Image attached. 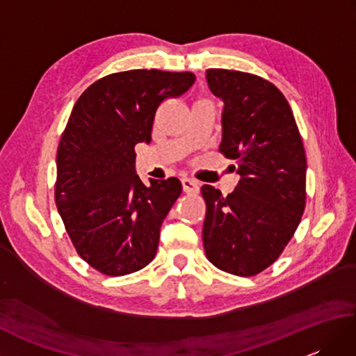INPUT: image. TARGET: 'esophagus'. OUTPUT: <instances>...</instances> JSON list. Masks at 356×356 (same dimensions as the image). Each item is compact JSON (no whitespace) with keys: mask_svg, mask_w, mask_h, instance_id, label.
Returning a JSON list of instances; mask_svg holds the SVG:
<instances>
[{"mask_svg":"<svg viewBox=\"0 0 356 356\" xmlns=\"http://www.w3.org/2000/svg\"><path fill=\"white\" fill-rule=\"evenodd\" d=\"M182 186H184V191L186 194H197L199 190H200L199 184L195 182L194 179H188V177L182 179Z\"/></svg>","mask_w":356,"mask_h":356,"instance_id":"esophagus-1","label":"esophagus"}]
</instances>
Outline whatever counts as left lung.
I'll use <instances>...</instances> for the list:
<instances>
[{"mask_svg":"<svg viewBox=\"0 0 356 356\" xmlns=\"http://www.w3.org/2000/svg\"><path fill=\"white\" fill-rule=\"evenodd\" d=\"M208 86L225 102L220 153L237 162L231 194L202 186L203 248L216 268L254 277L269 268L297 231L306 208V153L289 102L257 74L209 69Z\"/></svg>","mask_w":356,"mask_h":356,"instance_id":"obj_1","label":"left lung"}]
</instances>
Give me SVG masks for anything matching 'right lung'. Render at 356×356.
<instances>
[{"mask_svg": "<svg viewBox=\"0 0 356 356\" xmlns=\"http://www.w3.org/2000/svg\"><path fill=\"white\" fill-rule=\"evenodd\" d=\"M191 72L128 70L93 82L74 104L56 154L55 202L78 255L108 277L145 268L182 193L176 177L142 184L136 151L156 111L194 84Z\"/></svg>", "mask_w": 356, "mask_h": 356, "instance_id": "1", "label": "right lung"}]
</instances>
